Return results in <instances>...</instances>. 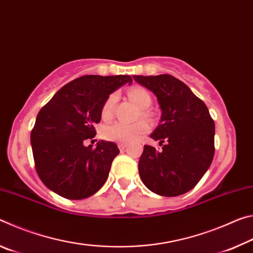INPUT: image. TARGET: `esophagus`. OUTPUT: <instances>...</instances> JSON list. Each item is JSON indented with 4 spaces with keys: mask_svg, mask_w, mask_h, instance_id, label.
Instances as JSON below:
<instances>
[{
    "mask_svg": "<svg viewBox=\"0 0 253 253\" xmlns=\"http://www.w3.org/2000/svg\"><path fill=\"white\" fill-rule=\"evenodd\" d=\"M118 147H119V149H121V151H123V149H125L127 147V143H119Z\"/></svg>",
    "mask_w": 253,
    "mask_h": 253,
    "instance_id": "34e87169",
    "label": "esophagus"
}]
</instances>
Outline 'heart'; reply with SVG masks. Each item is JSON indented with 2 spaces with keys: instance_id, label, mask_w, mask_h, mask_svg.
I'll return each instance as SVG.
<instances>
[{
  "instance_id": "b5f03b06",
  "label": "heart",
  "mask_w": 253,
  "mask_h": 253,
  "mask_svg": "<svg viewBox=\"0 0 253 253\" xmlns=\"http://www.w3.org/2000/svg\"><path fill=\"white\" fill-rule=\"evenodd\" d=\"M128 98L136 104L139 108L146 109L152 104V97L146 89L139 85H134L128 89L127 91ZM116 102V95L111 93V95L105 100L104 105L101 108V117L104 119H108L113 115L114 106ZM143 116L148 117L149 113L147 110H143ZM149 127L148 124L145 122H137L135 124H124V123H115L111 125L106 126L102 129V137L106 140L117 143H129L134 142L140 138L143 135L146 134Z\"/></svg>"
}]
</instances>
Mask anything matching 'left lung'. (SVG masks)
<instances>
[{"label": "left lung", "mask_w": 253, "mask_h": 253, "mask_svg": "<svg viewBox=\"0 0 253 253\" xmlns=\"http://www.w3.org/2000/svg\"><path fill=\"white\" fill-rule=\"evenodd\" d=\"M132 78L155 93L162 109L161 124L151 135L162 149L145 145L138 163L139 176L158 195L186 193L203 177L215 151V126L208 107L170 75Z\"/></svg>", "instance_id": "obj_1"}]
</instances>
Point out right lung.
Segmentation results:
<instances>
[{
    "label": "right lung",
    "mask_w": 253,
    "mask_h": 253,
    "mask_svg": "<svg viewBox=\"0 0 253 253\" xmlns=\"http://www.w3.org/2000/svg\"><path fill=\"white\" fill-rule=\"evenodd\" d=\"M130 76H83L55 92L38 114L31 130L34 166L44 185L69 200L89 198L108 177L117 145L84 146L96 135L101 108L113 91L130 84Z\"/></svg>",
    "instance_id": "obj_1"
}]
</instances>
